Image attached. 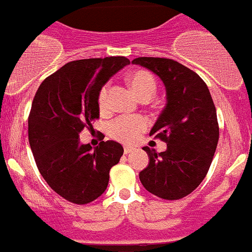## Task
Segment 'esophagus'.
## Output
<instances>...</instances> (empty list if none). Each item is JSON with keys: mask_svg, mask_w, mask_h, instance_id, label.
I'll list each match as a JSON object with an SVG mask.
<instances>
[{"mask_svg": "<svg viewBox=\"0 0 252 252\" xmlns=\"http://www.w3.org/2000/svg\"><path fill=\"white\" fill-rule=\"evenodd\" d=\"M133 151H134V148H133V147H128V146L124 147V154H129V153H131Z\"/></svg>", "mask_w": 252, "mask_h": 252, "instance_id": "obj_1", "label": "esophagus"}]
</instances>
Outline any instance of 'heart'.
I'll return each mask as SVG.
<instances>
[{
    "label": "heart",
    "mask_w": 252,
    "mask_h": 252,
    "mask_svg": "<svg viewBox=\"0 0 252 252\" xmlns=\"http://www.w3.org/2000/svg\"><path fill=\"white\" fill-rule=\"evenodd\" d=\"M128 80L131 89L134 90L139 99H151L157 90L156 79L153 78L151 72L146 71V70L133 71L129 75ZM108 90H109L108 85H105V87L101 88L100 93H99L98 104L101 110L106 109V106H108ZM147 126H148V122H147L146 118L140 117V115L121 117L109 124L108 133L113 139L131 144V143H135L139 139L140 134L146 130Z\"/></svg>",
    "instance_id": "1"
}]
</instances>
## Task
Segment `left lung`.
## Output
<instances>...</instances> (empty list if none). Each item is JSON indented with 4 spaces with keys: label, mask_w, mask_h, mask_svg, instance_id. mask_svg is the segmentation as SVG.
<instances>
[{
    "label": "left lung",
    "mask_w": 252,
    "mask_h": 252,
    "mask_svg": "<svg viewBox=\"0 0 252 252\" xmlns=\"http://www.w3.org/2000/svg\"><path fill=\"white\" fill-rule=\"evenodd\" d=\"M159 76L167 104L149 135L167 143L158 153L143 147L149 164L139 173L143 187L163 199H180L193 192L210 169L219 142L216 108L205 81L185 65L163 58H137Z\"/></svg>",
    "instance_id": "1"
}]
</instances>
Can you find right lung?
<instances>
[{
  "label": "right lung",
  "mask_w": 252,
  "mask_h": 252,
  "mask_svg": "<svg viewBox=\"0 0 252 252\" xmlns=\"http://www.w3.org/2000/svg\"><path fill=\"white\" fill-rule=\"evenodd\" d=\"M130 61L124 56L67 63L47 76L29 115V142L38 171L63 198L85 205L104 193L109 171L123 156L114 140L92 149L79 134L99 118L98 96L104 84Z\"/></svg>",
  "instance_id": "right-lung-1"
}]
</instances>
